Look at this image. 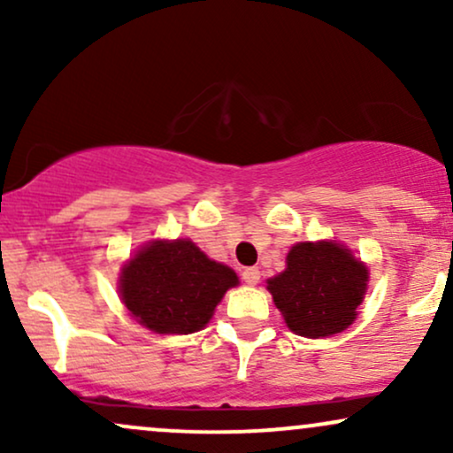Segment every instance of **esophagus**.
Masks as SVG:
<instances>
[{"instance_id":"34e87169","label":"esophagus","mask_w":453,"mask_h":453,"mask_svg":"<svg viewBox=\"0 0 453 453\" xmlns=\"http://www.w3.org/2000/svg\"><path fill=\"white\" fill-rule=\"evenodd\" d=\"M242 280L247 285H256L259 280V270L257 268H244L242 270Z\"/></svg>"}]
</instances>
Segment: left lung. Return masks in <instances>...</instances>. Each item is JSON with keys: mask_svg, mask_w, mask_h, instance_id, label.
Returning a JSON list of instances; mask_svg holds the SVG:
<instances>
[{"mask_svg": "<svg viewBox=\"0 0 453 453\" xmlns=\"http://www.w3.org/2000/svg\"><path fill=\"white\" fill-rule=\"evenodd\" d=\"M368 270L336 242H300L288 253V268L268 280L285 324L306 339L339 334L353 324Z\"/></svg>", "mask_w": 453, "mask_h": 453, "instance_id": "left-lung-1", "label": "left lung"}]
</instances>
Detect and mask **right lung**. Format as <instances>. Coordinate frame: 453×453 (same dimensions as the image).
Masks as SVG:
<instances>
[{
    "label": "right lung",
    "instance_id": "1",
    "mask_svg": "<svg viewBox=\"0 0 453 453\" xmlns=\"http://www.w3.org/2000/svg\"><path fill=\"white\" fill-rule=\"evenodd\" d=\"M236 273L212 262L191 241L150 242L121 273V298L142 326L159 334L202 330Z\"/></svg>",
    "mask_w": 453,
    "mask_h": 453
}]
</instances>
